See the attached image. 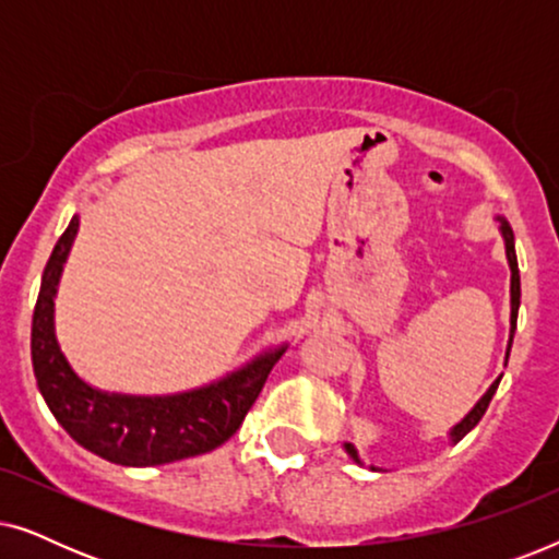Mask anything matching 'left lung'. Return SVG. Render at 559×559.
<instances>
[{
	"label": "left lung",
	"mask_w": 559,
	"mask_h": 559,
	"mask_svg": "<svg viewBox=\"0 0 559 559\" xmlns=\"http://www.w3.org/2000/svg\"><path fill=\"white\" fill-rule=\"evenodd\" d=\"M501 234H503V239H507V257H509V266H511V335H509V350H511V341H514V331H516L519 297H522V282H519V264H516V251H514V231H511V226L507 224V221H501ZM509 350H507V358H509ZM499 381H501V377L493 381L491 389H488V392H486L484 396H480V402L468 412V417H465L461 425L453 427V432H450V438H453L455 442L463 440L465 435H468V432L473 430V427H476V425L480 423V417L486 415L488 404H491V400H493L496 389H499ZM346 450H348V455L354 457V461H358L354 445H346Z\"/></svg>",
	"instance_id": "1"
}]
</instances>
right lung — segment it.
I'll return each instance as SVG.
<instances>
[{"label":"right lung","mask_w":559,"mask_h":559,"mask_svg":"<svg viewBox=\"0 0 559 559\" xmlns=\"http://www.w3.org/2000/svg\"><path fill=\"white\" fill-rule=\"evenodd\" d=\"M79 231V216L45 264L33 312V369L43 400L63 430L91 453L119 465H163L216 450L239 430L262 394L282 350L198 392L178 396H121L91 389L75 377L52 331V295Z\"/></svg>","instance_id":"obj_1"}]
</instances>
